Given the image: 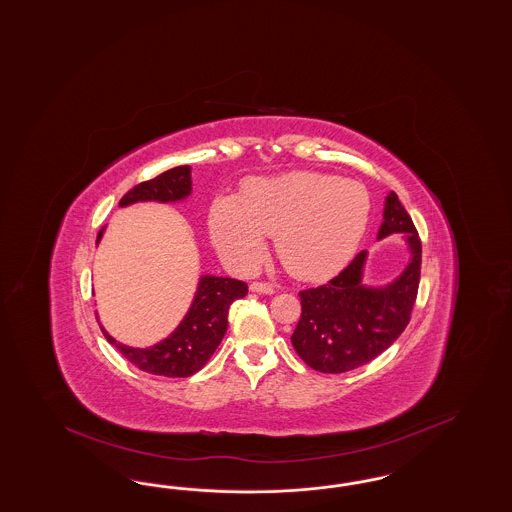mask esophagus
Returning <instances> with one entry per match:
<instances>
[{
  "instance_id": "1",
  "label": "esophagus",
  "mask_w": 512,
  "mask_h": 512,
  "mask_svg": "<svg viewBox=\"0 0 512 512\" xmlns=\"http://www.w3.org/2000/svg\"><path fill=\"white\" fill-rule=\"evenodd\" d=\"M249 289L255 293H263V295H272L276 291V287L268 282H253L249 285Z\"/></svg>"
}]
</instances>
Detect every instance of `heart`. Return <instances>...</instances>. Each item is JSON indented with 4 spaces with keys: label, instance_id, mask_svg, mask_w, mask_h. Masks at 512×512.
<instances>
[{
    "label": "heart",
    "instance_id": "b5f03b06",
    "mask_svg": "<svg viewBox=\"0 0 512 512\" xmlns=\"http://www.w3.org/2000/svg\"><path fill=\"white\" fill-rule=\"evenodd\" d=\"M369 189L323 172H291L249 179L238 198L219 196L210 208V232L221 257L249 272L263 263L266 236L289 274L300 280L331 276L348 263L369 219Z\"/></svg>",
    "mask_w": 512,
    "mask_h": 512
}]
</instances>
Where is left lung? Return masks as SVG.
<instances>
[{
    "label": "left lung",
    "mask_w": 512,
    "mask_h": 512,
    "mask_svg": "<svg viewBox=\"0 0 512 512\" xmlns=\"http://www.w3.org/2000/svg\"><path fill=\"white\" fill-rule=\"evenodd\" d=\"M391 232H406L412 251V261L399 280L384 289L365 287L361 268L367 253L361 251L329 282L300 291L302 312L291 342L300 359L314 371H353L388 350L405 331L418 297L422 240L393 191L386 200L378 238Z\"/></svg>",
    "instance_id": "left-lung-1"
}]
</instances>
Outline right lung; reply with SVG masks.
<instances>
[{"instance_id": "right-lung-1", "label": "right lung", "mask_w": 512, "mask_h": 512, "mask_svg": "<svg viewBox=\"0 0 512 512\" xmlns=\"http://www.w3.org/2000/svg\"><path fill=\"white\" fill-rule=\"evenodd\" d=\"M191 193V168L177 166L162 172L160 176L132 187L124 194L119 206H128L132 202L143 200H181ZM98 232V242L102 238ZM247 295V283L232 278L202 276L198 291L189 314L179 323L176 331L151 348H130L119 344L113 336L102 333L109 344H113L124 357L138 367L140 371L168 376V378H187L200 371L212 357L217 346L229 327L230 304Z\"/></svg>"}]
</instances>
